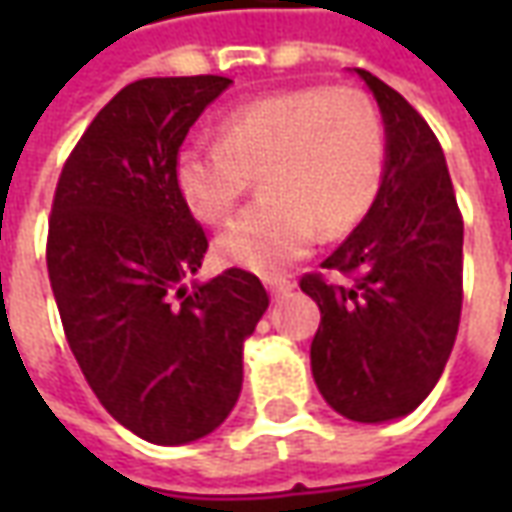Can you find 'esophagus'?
Segmentation results:
<instances>
[{
    "label": "esophagus",
    "instance_id": "1",
    "mask_svg": "<svg viewBox=\"0 0 512 512\" xmlns=\"http://www.w3.org/2000/svg\"><path fill=\"white\" fill-rule=\"evenodd\" d=\"M263 282H266V288L271 296H285L288 290H293V282H290L288 277H266Z\"/></svg>",
    "mask_w": 512,
    "mask_h": 512
}]
</instances>
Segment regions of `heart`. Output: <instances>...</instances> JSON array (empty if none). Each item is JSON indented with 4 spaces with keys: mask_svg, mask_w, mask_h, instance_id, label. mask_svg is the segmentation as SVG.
Listing matches in <instances>:
<instances>
[{
    "mask_svg": "<svg viewBox=\"0 0 512 512\" xmlns=\"http://www.w3.org/2000/svg\"><path fill=\"white\" fill-rule=\"evenodd\" d=\"M384 123L356 87L307 84L260 95L219 120V142L189 145L175 164L180 197L222 224L257 175L260 200L216 241L224 263L271 274L365 219L384 175Z\"/></svg>",
    "mask_w": 512,
    "mask_h": 512,
    "instance_id": "obj_1",
    "label": "heart"
}]
</instances>
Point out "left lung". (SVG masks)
<instances>
[{"instance_id": "obj_1", "label": "left lung", "mask_w": 512, "mask_h": 512, "mask_svg": "<svg viewBox=\"0 0 512 512\" xmlns=\"http://www.w3.org/2000/svg\"><path fill=\"white\" fill-rule=\"evenodd\" d=\"M386 126L376 202L321 268L301 277L321 326L310 359L326 403L354 422L406 417L450 359L463 304V216L439 139L425 117L373 73L356 68Z\"/></svg>"}]
</instances>
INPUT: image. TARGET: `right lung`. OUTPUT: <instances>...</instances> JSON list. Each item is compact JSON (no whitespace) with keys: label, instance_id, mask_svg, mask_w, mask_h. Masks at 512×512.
I'll return each instance as SVG.
<instances>
[{"label":"right lung","instance_id":"add662e5","mask_svg":"<svg viewBox=\"0 0 512 512\" xmlns=\"http://www.w3.org/2000/svg\"><path fill=\"white\" fill-rule=\"evenodd\" d=\"M224 76L139 79L95 115L57 180L46 266L62 329L112 417L153 444H189L241 395L244 340L268 307L255 274L186 288L208 235L175 164Z\"/></svg>","mask_w":512,"mask_h":512}]
</instances>
